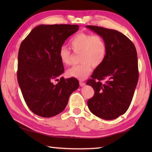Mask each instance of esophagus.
I'll use <instances>...</instances> for the list:
<instances>
[{
  "label": "esophagus",
  "mask_w": 152,
  "mask_h": 152,
  "mask_svg": "<svg viewBox=\"0 0 152 152\" xmlns=\"http://www.w3.org/2000/svg\"><path fill=\"white\" fill-rule=\"evenodd\" d=\"M79 83H80V86H84L86 84L84 82H82V81H80Z\"/></svg>",
  "instance_id": "esophagus-1"
}]
</instances>
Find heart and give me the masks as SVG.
Returning a JSON list of instances; mask_svg holds the SVG:
<instances>
[{
  "label": "heart",
  "mask_w": 152,
  "mask_h": 152,
  "mask_svg": "<svg viewBox=\"0 0 152 152\" xmlns=\"http://www.w3.org/2000/svg\"><path fill=\"white\" fill-rule=\"evenodd\" d=\"M74 52H81L80 61L81 64L75 65L67 71L72 78L84 80L91 73L92 66L99 67L104 62L107 56V45L102 36L90 33H77L69 42ZM61 63L69 66L72 61V53L70 48L62 46L59 51Z\"/></svg>",
  "instance_id": "heart-1"
}]
</instances>
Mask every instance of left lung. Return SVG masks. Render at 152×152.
I'll use <instances>...</instances> for the list:
<instances>
[{
	"label": "left lung",
	"mask_w": 152,
	"mask_h": 152,
	"mask_svg": "<svg viewBox=\"0 0 152 152\" xmlns=\"http://www.w3.org/2000/svg\"><path fill=\"white\" fill-rule=\"evenodd\" d=\"M86 27L102 36L108 49L104 61L86 82L94 91L87 104L91 113L101 119H116L127 110L137 86V51L132 41L118 31L94 25Z\"/></svg>",
	"instance_id": "obj_1"
}]
</instances>
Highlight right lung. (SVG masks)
<instances>
[{"label":"right lung","mask_w":152,"mask_h":152,"mask_svg":"<svg viewBox=\"0 0 152 152\" xmlns=\"http://www.w3.org/2000/svg\"><path fill=\"white\" fill-rule=\"evenodd\" d=\"M78 25H40L20 43L17 80L28 107L35 115L51 117L63 111L79 87L77 79L61 77L64 68L59 51ZM58 81L57 84L53 82Z\"/></svg>","instance_id":"1"}]
</instances>
